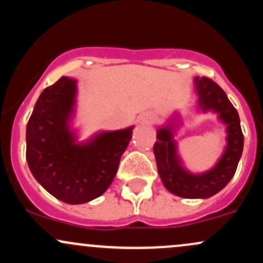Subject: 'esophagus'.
I'll list each match as a JSON object with an SVG mask.
<instances>
[{
    "label": "esophagus",
    "mask_w": 263,
    "mask_h": 263,
    "mask_svg": "<svg viewBox=\"0 0 263 263\" xmlns=\"http://www.w3.org/2000/svg\"><path fill=\"white\" fill-rule=\"evenodd\" d=\"M138 121H140L141 123H152L153 121H155V115H153L152 112H146L143 115H141L140 117H138Z\"/></svg>",
    "instance_id": "esophagus-1"
}]
</instances>
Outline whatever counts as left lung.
<instances>
[{"mask_svg": "<svg viewBox=\"0 0 263 263\" xmlns=\"http://www.w3.org/2000/svg\"><path fill=\"white\" fill-rule=\"evenodd\" d=\"M198 107L203 112L213 111L226 125V147L216 164L200 174L190 173L183 167L174 140L179 119L174 115L167 125L157 129L153 146L157 170L163 184L172 194L186 199H206L224 189L236 172L243 149L240 117L224 90L209 78H194Z\"/></svg>", "mask_w": 263, "mask_h": 263, "instance_id": "obj_1", "label": "left lung"}]
</instances>
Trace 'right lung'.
<instances>
[{
	"label": "right lung",
	"instance_id": "1",
	"mask_svg": "<svg viewBox=\"0 0 263 263\" xmlns=\"http://www.w3.org/2000/svg\"><path fill=\"white\" fill-rule=\"evenodd\" d=\"M77 80L62 77L45 87L27 123L26 158L33 177L66 204L99 198L112 183L134 126L99 132L79 142L71 129Z\"/></svg>",
	"mask_w": 263,
	"mask_h": 263
}]
</instances>
